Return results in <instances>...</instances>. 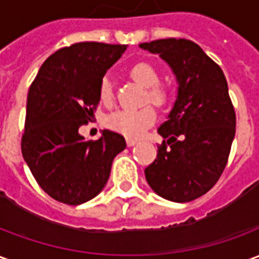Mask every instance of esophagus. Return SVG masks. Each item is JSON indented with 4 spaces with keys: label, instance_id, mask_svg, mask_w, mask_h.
I'll return each mask as SVG.
<instances>
[{
    "label": "esophagus",
    "instance_id": "34e87169",
    "mask_svg": "<svg viewBox=\"0 0 259 259\" xmlns=\"http://www.w3.org/2000/svg\"><path fill=\"white\" fill-rule=\"evenodd\" d=\"M126 143H127V146L132 147L135 146V144H137V140H135V139H126Z\"/></svg>",
    "mask_w": 259,
    "mask_h": 259
}]
</instances>
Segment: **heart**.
Wrapping results in <instances>:
<instances>
[{"instance_id": "b5f03b06", "label": "heart", "mask_w": 259, "mask_h": 259, "mask_svg": "<svg viewBox=\"0 0 259 259\" xmlns=\"http://www.w3.org/2000/svg\"><path fill=\"white\" fill-rule=\"evenodd\" d=\"M132 79L139 84L147 87L144 93V102H151L155 107L168 105L172 98V91L168 85L159 83L161 74L154 65L148 62H139L130 68ZM98 97L104 105H111L115 100L112 81L104 77L98 85ZM157 119V112L152 105H144L139 109H119L105 119V124L109 130L130 139H137L151 127Z\"/></svg>"}]
</instances>
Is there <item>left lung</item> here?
Wrapping results in <instances>:
<instances>
[{
  "label": "left lung",
  "mask_w": 259,
  "mask_h": 259,
  "mask_svg": "<svg viewBox=\"0 0 259 259\" xmlns=\"http://www.w3.org/2000/svg\"><path fill=\"white\" fill-rule=\"evenodd\" d=\"M159 54L179 81L178 100L158 133L155 161L146 179L163 198L187 202L211 190L228 163L236 133V112L221 66L186 38L141 42Z\"/></svg>",
  "instance_id": "8db88e82"
}]
</instances>
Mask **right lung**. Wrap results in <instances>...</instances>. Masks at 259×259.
I'll return each instance as SVG.
<instances>
[{
	"label": "right lung",
	"instance_id": "right-lung-1",
	"mask_svg": "<svg viewBox=\"0 0 259 259\" xmlns=\"http://www.w3.org/2000/svg\"><path fill=\"white\" fill-rule=\"evenodd\" d=\"M124 50L122 44L74 42L46 59L29 89L22 155L38 186L59 202L79 205L94 198L126 147L123 136L109 130L98 140L79 135L100 102V81Z\"/></svg>",
	"mask_w": 259,
	"mask_h": 259
}]
</instances>
